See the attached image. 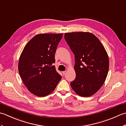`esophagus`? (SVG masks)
<instances>
[{"label":"esophagus","mask_w":126,"mask_h":126,"mask_svg":"<svg viewBox=\"0 0 126 126\" xmlns=\"http://www.w3.org/2000/svg\"><path fill=\"white\" fill-rule=\"evenodd\" d=\"M63 75H64L65 74H66V71H63Z\"/></svg>","instance_id":"esophagus-1"}]
</instances>
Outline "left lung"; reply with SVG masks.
I'll return each instance as SVG.
<instances>
[{"mask_svg":"<svg viewBox=\"0 0 126 126\" xmlns=\"http://www.w3.org/2000/svg\"><path fill=\"white\" fill-rule=\"evenodd\" d=\"M64 38L75 56L76 78L72 89L82 97L94 94L102 86L109 70V58L101 42L90 32L65 33Z\"/></svg>","mask_w":126,"mask_h":126,"instance_id":"1","label":"left lung"}]
</instances>
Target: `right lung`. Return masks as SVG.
<instances>
[{
	"label": "right lung",
	"instance_id": "obj_1",
	"mask_svg": "<svg viewBox=\"0 0 126 126\" xmlns=\"http://www.w3.org/2000/svg\"><path fill=\"white\" fill-rule=\"evenodd\" d=\"M62 36V33L37 34L25 45L20 56V76L28 90L37 96L50 94L61 79L53 64Z\"/></svg>",
	"mask_w": 126,
	"mask_h": 126
}]
</instances>
